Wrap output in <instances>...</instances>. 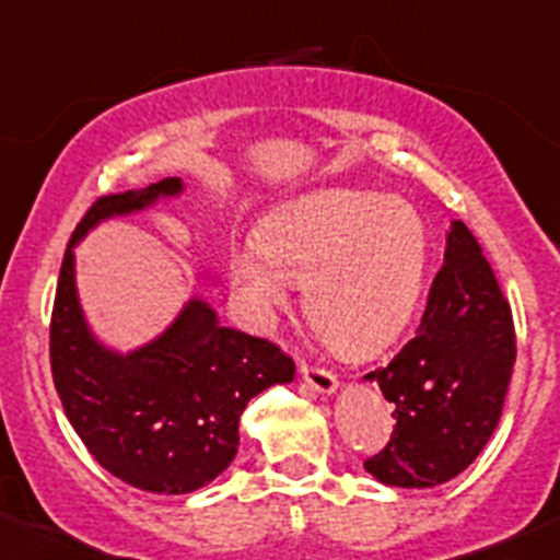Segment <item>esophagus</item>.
Listing matches in <instances>:
<instances>
[{"label": "esophagus", "mask_w": 560, "mask_h": 560, "mask_svg": "<svg viewBox=\"0 0 560 560\" xmlns=\"http://www.w3.org/2000/svg\"><path fill=\"white\" fill-rule=\"evenodd\" d=\"M301 376L308 387H314L316 393H322V395H332L338 389L336 374H330V371H325V369H316V365L303 363Z\"/></svg>", "instance_id": "esophagus-1"}]
</instances>
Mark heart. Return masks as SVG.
<instances>
[{
  "instance_id": "heart-1",
  "label": "heart",
  "mask_w": 560,
  "mask_h": 560,
  "mask_svg": "<svg viewBox=\"0 0 560 560\" xmlns=\"http://www.w3.org/2000/svg\"><path fill=\"white\" fill-rule=\"evenodd\" d=\"M428 230L411 202L376 191L306 197L235 246L230 279L262 325L306 287L314 330L343 354H371L406 327L425 287Z\"/></svg>"
}]
</instances>
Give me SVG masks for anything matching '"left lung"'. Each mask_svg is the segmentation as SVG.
Here are the masks:
<instances>
[{"label":"left lung","mask_w":560,"mask_h":560,"mask_svg":"<svg viewBox=\"0 0 560 560\" xmlns=\"http://www.w3.org/2000/svg\"><path fill=\"white\" fill-rule=\"evenodd\" d=\"M512 365L510 303L471 230L453 222L417 336L365 374L395 404L393 436L365 471L393 488H436L466 471L499 425Z\"/></svg>","instance_id":"obj_1"}]
</instances>
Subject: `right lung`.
Masks as SVG:
<instances>
[{
    "mask_svg": "<svg viewBox=\"0 0 560 560\" xmlns=\"http://www.w3.org/2000/svg\"><path fill=\"white\" fill-rule=\"evenodd\" d=\"M180 178L100 197L67 244L50 314V371L65 415L94 460L138 490L180 495L213 482L238 453V422L262 389L290 385L295 363L276 343L219 325L191 298L165 332L132 352L105 347L75 287L78 241L113 217L178 197Z\"/></svg>",
    "mask_w": 560,
    "mask_h": 560,
    "instance_id": "obj_1",
    "label": "right lung"
}]
</instances>
